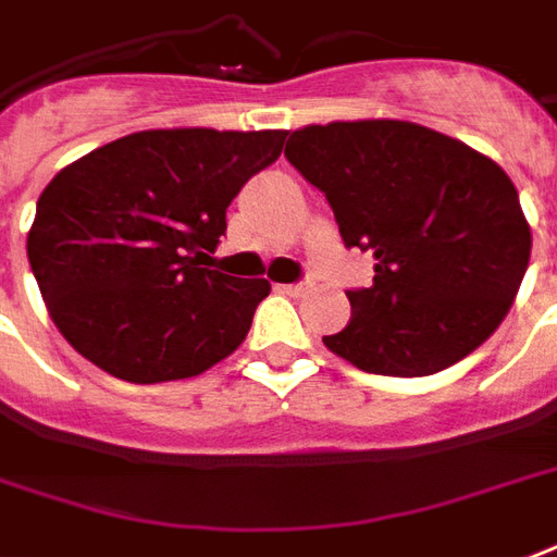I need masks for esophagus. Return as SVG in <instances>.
<instances>
[{
	"label": "esophagus",
	"mask_w": 557,
	"mask_h": 557,
	"mask_svg": "<svg viewBox=\"0 0 557 557\" xmlns=\"http://www.w3.org/2000/svg\"><path fill=\"white\" fill-rule=\"evenodd\" d=\"M311 287H314V284H311V282H296V284H284L282 290L287 296H306L308 290H311Z\"/></svg>",
	"instance_id": "1"
}]
</instances>
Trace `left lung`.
I'll list each match as a JSON object with an SVG mask.
<instances>
[{
  "label": "left lung",
  "instance_id": "left-lung-1",
  "mask_svg": "<svg viewBox=\"0 0 557 557\" xmlns=\"http://www.w3.org/2000/svg\"><path fill=\"white\" fill-rule=\"evenodd\" d=\"M284 157L326 195L347 246L373 251V284L347 290L350 323L323 335L359 371L428 376L493 335L529 270L513 181L466 141L371 117L287 133Z\"/></svg>",
  "mask_w": 557,
  "mask_h": 557
}]
</instances>
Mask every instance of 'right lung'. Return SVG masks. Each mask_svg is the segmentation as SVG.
<instances>
[{
	"mask_svg": "<svg viewBox=\"0 0 557 557\" xmlns=\"http://www.w3.org/2000/svg\"><path fill=\"white\" fill-rule=\"evenodd\" d=\"M284 129H141L85 153L38 198L26 251L73 350L127 383L198 376L246 341L267 278L210 270L225 210Z\"/></svg>",
	"mask_w": 557,
	"mask_h": 557,
	"instance_id": "obj_1",
	"label": "right lung"
}]
</instances>
